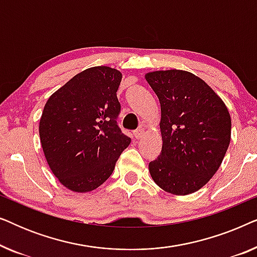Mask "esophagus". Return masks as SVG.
Masks as SVG:
<instances>
[{
    "label": "esophagus",
    "mask_w": 257,
    "mask_h": 257,
    "mask_svg": "<svg viewBox=\"0 0 257 257\" xmlns=\"http://www.w3.org/2000/svg\"><path fill=\"white\" fill-rule=\"evenodd\" d=\"M133 135H135L136 139H140L144 135H145V131H144V128H138L137 131L133 132Z\"/></svg>",
    "instance_id": "1"
}]
</instances>
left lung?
<instances>
[{
	"mask_svg": "<svg viewBox=\"0 0 257 257\" xmlns=\"http://www.w3.org/2000/svg\"><path fill=\"white\" fill-rule=\"evenodd\" d=\"M160 103V156L149 164L153 181L173 195L192 194L208 182L230 143V114L200 77L184 70L147 72Z\"/></svg>",
	"mask_w": 257,
	"mask_h": 257,
	"instance_id": "left-lung-1",
	"label": "left lung"
}]
</instances>
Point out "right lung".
Wrapping results in <instances>:
<instances>
[{
	"label": "right lung",
	"instance_id": "right-lung-1",
	"mask_svg": "<svg viewBox=\"0 0 257 257\" xmlns=\"http://www.w3.org/2000/svg\"><path fill=\"white\" fill-rule=\"evenodd\" d=\"M122 75L110 66L77 73L49 97L40 119L44 157L58 181L86 193L110 178L131 139L117 125Z\"/></svg>",
	"mask_w": 257,
	"mask_h": 257
}]
</instances>
